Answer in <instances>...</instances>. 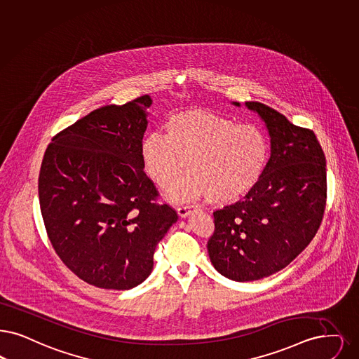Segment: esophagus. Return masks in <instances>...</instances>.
Masks as SVG:
<instances>
[{
    "label": "esophagus",
    "mask_w": 359,
    "mask_h": 359,
    "mask_svg": "<svg viewBox=\"0 0 359 359\" xmlns=\"http://www.w3.org/2000/svg\"><path fill=\"white\" fill-rule=\"evenodd\" d=\"M195 207H186V205H179L177 207V214L180 217H187L192 211H195Z\"/></svg>",
    "instance_id": "34e87169"
}]
</instances>
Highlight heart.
<instances>
[{
    "mask_svg": "<svg viewBox=\"0 0 359 359\" xmlns=\"http://www.w3.org/2000/svg\"><path fill=\"white\" fill-rule=\"evenodd\" d=\"M164 136L148 133L140 145L144 170L170 191L184 172L177 198L207 196L216 204L239 201L266 171L270 144L262 129L226 116L191 109L164 121Z\"/></svg>",
    "mask_w": 359,
    "mask_h": 359,
    "instance_id": "obj_1",
    "label": "heart"
}]
</instances>
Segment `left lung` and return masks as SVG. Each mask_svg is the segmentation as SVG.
Segmentation results:
<instances>
[{"instance_id":"1","label":"left lung","mask_w":359,"mask_h":359,"mask_svg":"<svg viewBox=\"0 0 359 359\" xmlns=\"http://www.w3.org/2000/svg\"><path fill=\"white\" fill-rule=\"evenodd\" d=\"M245 105L266 123L271 156L243 201L214 212L207 243L216 270L236 282L270 276L297 258L316 236L327 199L326 158L316 133L262 102Z\"/></svg>"}]
</instances>
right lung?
I'll return each instance as SVG.
<instances>
[{
  "label": "right lung",
  "instance_id": "right-lung-1",
  "mask_svg": "<svg viewBox=\"0 0 359 359\" xmlns=\"http://www.w3.org/2000/svg\"><path fill=\"white\" fill-rule=\"evenodd\" d=\"M149 96L105 105L53 136L39 176L45 230L81 280L129 290L148 278L158 242L177 220L144 172Z\"/></svg>",
  "mask_w": 359,
  "mask_h": 359
}]
</instances>
